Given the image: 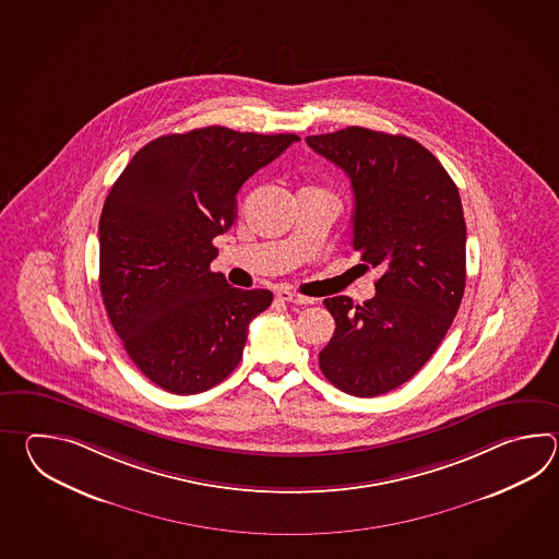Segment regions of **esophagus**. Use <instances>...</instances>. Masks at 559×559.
<instances>
[{
  "instance_id": "34e87169",
  "label": "esophagus",
  "mask_w": 559,
  "mask_h": 559,
  "mask_svg": "<svg viewBox=\"0 0 559 559\" xmlns=\"http://www.w3.org/2000/svg\"><path fill=\"white\" fill-rule=\"evenodd\" d=\"M275 296L280 297L282 301H287V304H297V306H309V304H313V297L301 296V294L289 292V289H277V292H275Z\"/></svg>"
}]
</instances>
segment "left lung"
I'll return each instance as SVG.
<instances>
[{
  "mask_svg": "<svg viewBox=\"0 0 559 559\" xmlns=\"http://www.w3.org/2000/svg\"><path fill=\"white\" fill-rule=\"evenodd\" d=\"M306 142L347 174L356 203L354 250L383 272L364 306L345 296L323 301L335 332L320 352L321 373L342 392L376 397L426 366L460 309V191L438 157L405 135L352 126Z\"/></svg>",
  "mask_w": 559,
  "mask_h": 559,
  "instance_id": "obj_1",
  "label": "left lung"
}]
</instances>
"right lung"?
I'll list each match as a JSON object with an SVG mask.
<instances>
[{
  "label": "right lung",
  "instance_id": "obj_1",
  "mask_svg": "<svg viewBox=\"0 0 559 559\" xmlns=\"http://www.w3.org/2000/svg\"><path fill=\"white\" fill-rule=\"evenodd\" d=\"M210 126L162 135L131 157L99 217V289L131 361L166 392L212 390L238 368L270 289H238L210 265L238 191L297 142Z\"/></svg>",
  "mask_w": 559,
  "mask_h": 559
}]
</instances>
